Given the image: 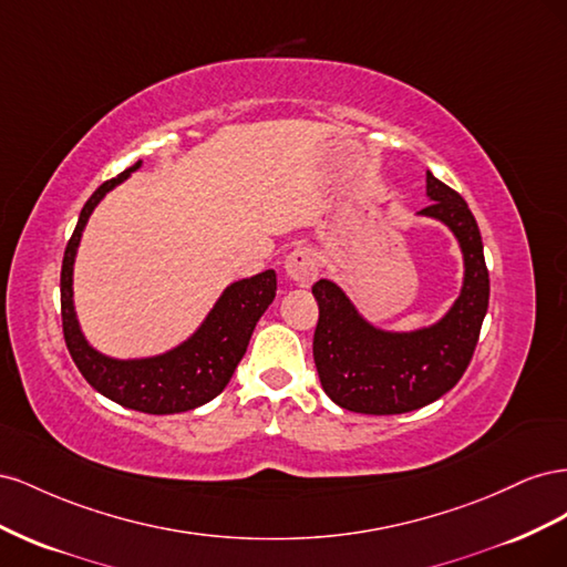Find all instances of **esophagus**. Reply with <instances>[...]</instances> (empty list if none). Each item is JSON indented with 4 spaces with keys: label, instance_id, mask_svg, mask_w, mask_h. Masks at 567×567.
I'll list each match as a JSON object with an SVG mask.
<instances>
[{
    "label": "esophagus",
    "instance_id": "obj_1",
    "mask_svg": "<svg viewBox=\"0 0 567 567\" xmlns=\"http://www.w3.org/2000/svg\"><path fill=\"white\" fill-rule=\"evenodd\" d=\"M284 271H286V277L293 281V284L310 286L317 279V274H319L317 255L310 248H296L293 252L286 255Z\"/></svg>",
    "mask_w": 567,
    "mask_h": 567
}]
</instances>
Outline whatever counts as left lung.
<instances>
[{"label": "left lung", "mask_w": 567, "mask_h": 567, "mask_svg": "<svg viewBox=\"0 0 567 567\" xmlns=\"http://www.w3.org/2000/svg\"><path fill=\"white\" fill-rule=\"evenodd\" d=\"M431 205L419 217L447 227L463 257L458 298L437 321L414 331L375 326L331 279H319L315 364L323 392L348 411L371 416L406 414L440 400L466 371L489 305V274L477 221L454 188L425 173Z\"/></svg>", "instance_id": "obj_1"}]
</instances>
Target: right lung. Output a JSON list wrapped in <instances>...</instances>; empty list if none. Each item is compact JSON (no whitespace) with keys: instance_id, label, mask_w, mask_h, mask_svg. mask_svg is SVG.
Masks as SVG:
<instances>
[{"instance_id":"add662e5","label":"right lung","mask_w":567,"mask_h":567,"mask_svg":"<svg viewBox=\"0 0 567 567\" xmlns=\"http://www.w3.org/2000/svg\"><path fill=\"white\" fill-rule=\"evenodd\" d=\"M140 167L142 161L101 184L90 200L84 203L78 217V227L65 246L61 267L63 336L68 352H71L80 373L104 398L117 402L120 406L144 411V414H179V411L196 409L215 400L227 388L238 362L248 350L255 323L260 321L267 307L277 298V274H274V269H267L250 279L227 286L198 329L182 340L179 346L161 354L117 359L99 352L84 338L75 312V257L84 227H87L96 205Z\"/></svg>"}]
</instances>
